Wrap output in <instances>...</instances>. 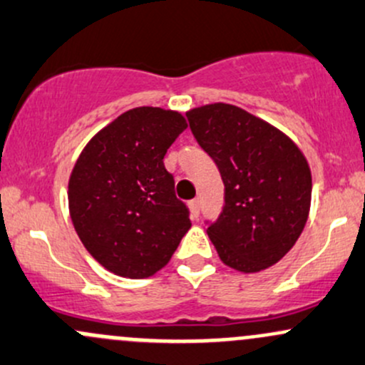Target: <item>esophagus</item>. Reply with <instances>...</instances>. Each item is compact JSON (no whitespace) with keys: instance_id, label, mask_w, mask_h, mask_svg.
Masks as SVG:
<instances>
[{"instance_id":"obj_1","label":"esophagus","mask_w":365,"mask_h":365,"mask_svg":"<svg viewBox=\"0 0 365 365\" xmlns=\"http://www.w3.org/2000/svg\"><path fill=\"white\" fill-rule=\"evenodd\" d=\"M187 205H190L191 215H193V217H198V214H200V200L198 198L191 200V202L187 203Z\"/></svg>"}]
</instances>
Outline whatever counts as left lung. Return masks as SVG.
Here are the masks:
<instances>
[{
  "label": "left lung",
  "mask_w": 365,
  "mask_h": 365,
  "mask_svg": "<svg viewBox=\"0 0 365 365\" xmlns=\"http://www.w3.org/2000/svg\"><path fill=\"white\" fill-rule=\"evenodd\" d=\"M190 128L225 182V207L207 235L219 257L242 273L278 262L299 238L312 203L303 151L268 121L233 104L186 113Z\"/></svg>",
  "instance_id": "1"
}]
</instances>
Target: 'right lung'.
<instances>
[{"label": "right lung", "mask_w": 365, "mask_h": 365, "mask_svg": "<svg viewBox=\"0 0 365 365\" xmlns=\"http://www.w3.org/2000/svg\"><path fill=\"white\" fill-rule=\"evenodd\" d=\"M181 113L134 108L97 132L74 163L69 214L90 256L115 275L148 278L191 228L163 156L186 130Z\"/></svg>", "instance_id": "1"}]
</instances>
